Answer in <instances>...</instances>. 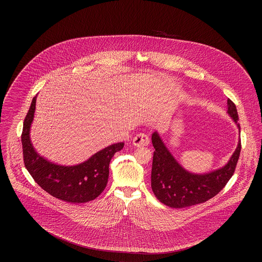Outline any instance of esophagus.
<instances>
[{
    "label": "esophagus",
    "mask_w": 262,
    "mask_h": 262,
    "mask_svg": "<svg viewBox=\"0 0 262 262\" xmlns=\"http://www.w3.org/2000/svg\"><path fill=\"white\" fill-rule=\"evenodd\" d=\"M133 143L137 147H142L149 144V138L144 134H138L133 139Z\"/></svg>",
    "instance_id": "34e87169"
}]
</instances>
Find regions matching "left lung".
<instances>
[{
  "instance_id": "left-lung-1",
  "label": "left lung",
  "mask_w": 262,
  "mask_h": 262,
  "mask_svg": "<svg viewBox=\"0 0 262 262\" xmlns=\"http://www.w3.org/2000/svg\"><path fill=\"white\" fill-rule=\"evenodd\" d=\"M227 104V113L236 123L239 132L241 126L237 123L238 115L236 105L230 99H228ZM151 140L155 148L151 171V187L157 200L173 208L192 206L215 196L232 178L241 153V140H238L237 148L223 167L198 174L189 172L177 161L158 132L152 134Z\"/></svg>"
}]
</instances>
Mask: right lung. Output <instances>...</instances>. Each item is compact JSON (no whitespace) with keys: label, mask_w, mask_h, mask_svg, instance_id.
<instances>
[{"label":"right lung","mask_w":262,"mask_h":262,"mask_svg":"<svg viewBox=\"0 0 262 262\" xmlns=\"http://www.w3.org/2000/svg\"><path fill=\"white\" fill-rule=\"evenodd\" d=\"M37 95L32 99L21 135L25 168L34 181L52 196L71 203L95 200L107 186L109 164L114 154L124 147V142L111 144L93 154L86 161L73 166L50 162L40 156L30 140V127L34 119Z\"/></svg>","instance_id":"add662e5"}]
</instances>
